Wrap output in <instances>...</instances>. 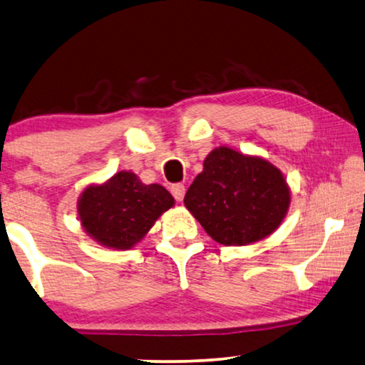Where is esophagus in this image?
Masks as SVG:
<instances>
[{
  "label": "esophagus",
  "instance_id": "1",
  "mask_svg": "<svg viewBox=\"0 0 365 365\" xmlns=\"http://www.w3.org/2000/svg\"><path fill=\"white\" fill-rule=\"evenodd\" d=\"M170 192L173 195V198L177 201H182L185 197V185L183 183H175L170 187Z\"/></svg>",
  "mask_w": 365,
  "mask_h": 365
}]
</instances>
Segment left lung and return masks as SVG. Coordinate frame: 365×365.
Listing matches in <instances>:
<instances>
[{
	"label": "left lung",
	"mask_w": 365,
	"mask_h": 365,
	"mask_svg": "<svg viewBox=\"0 0 365 365\" xmlns=\"http://www.w3.org/2000/svg\"><path fill=\"white\" fill-rule=\"evenodd\" d=\"M183 203L216 242L246 246L279 227L290 192L279 168L267 160L220 148L205 159Z\"/></svg>",
	"instance_id": "1"
}]
</instances>
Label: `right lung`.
<instances>
[{
    "label": "right lung",
    "instance_id": "1",
    "mask_svg": "<svg viewBox=\"0 0 365 365\" xmlns=\"http://www.w3.org/2000/svg\"><path fill=\"white\" fill-rule=\"evenodd\" d=\"M170 206L173 198L164 187L144 185L134 173L118 172L105 185L85 190L78 213L85 231L103 246L129 249Z\"/></svg>",
    "mask_w": 365,
    "mask_h": 365
}]
</instances>
